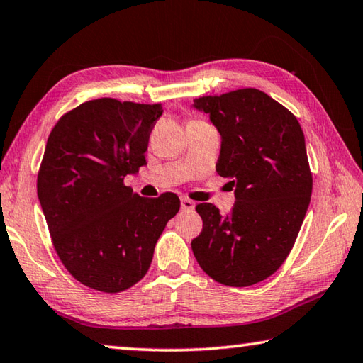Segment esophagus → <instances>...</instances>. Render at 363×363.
<instances>
[{"instance_id":"esophagus-1","label":"esophagus","mask_w":363,"mask_h":363,"mask_svg":"<svg viewBox=\"0 0 363 363\" xmlns=\"http://www.w3.org/2000/svg\"><path fill=\"white\" fill-rule=\"evenodd\" d=\"M194 207H196V203L193 201L188 199V197H182V210L191 211V210H194Z\"/></svg>"}]
</instances>
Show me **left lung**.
I'll use <instances>...</instances> for the list:
<instances>
[{
    "label": "left lung",
    "mask_w": 363,
    "mask_h": 363,
    "mask_svg": "<svg viewBox=\"0 0 363 363\" xmlns=\"http://www.w3.org/2000/svg\"><path fill=\"white\" fill-rule=\"evenodd\" d=\"M221 134L216 172L235 186L230 215L196 207L202 232L191 242L201 269L245 288L273 275L289 256L308 210L313 177L300 123L256 88L194 99Z\"/></svg>",
    "instance_id": "1"
}]
</instances>
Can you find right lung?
I'll return each instance as SVG.
<instances>
[{"label":"right lung","mask_w":363,"mask_h":363,"mask_svg":"<svg viewBox=\"0 0 363 363\" xmlns=\"http://www.w3.org/2000/svg\"><path fill=\"white\" fill-rule=\"evenodd\" d=\"M161 104L86 101L58 120L47 139L38 197L55 251L88 288L115 294L145 277L155 245L180 199L140 197L125 184L145 166Z\"/></svg>","instance_id":"obj_1"}]
</instances>
